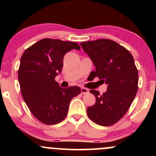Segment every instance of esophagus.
I'll return each instance as SVG.
<instances>
[{"mask_svg": "<svg viewBox=\"0 0 156 156\" xmlns=\"http://www.w3.org/2000/svg\"><path fill=\"white\" fill-rule=\"evenodd\" d=\"M80 91H81V94H87V93L89 92L88 89H86V88H84V87H81V88H80Z\"/></svg>", "mask_w": 156, "mask_h": 156, "instance_id": "esophagus-1", "label": "esophagus"}]
</instances>
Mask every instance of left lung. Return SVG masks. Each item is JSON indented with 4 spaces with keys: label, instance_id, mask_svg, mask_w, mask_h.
I'll list each match as a JSON object with an SVG mask.
<instances>
[{
    "label": "left lung",
    "instance_id": "8db88e82",
    "mask_svg": "<svg viewBox=\"0 0 156 156\" xmlns=\"http://www.w3.org/2000/svg\"><path fill=\"white\" fill-rule=\"evenodd\" d=\"M80 45L95 66L90 75L107 85L103 94L89 91L96 102L87 108V115L96 124L110 126L126 114L136 94L139 76L134 59L126 48L110 39L83 42Z\"/></svg>",
    "mask_w": 156,
    "mask_h": 156
}]
</instances>
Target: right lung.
I'll list each match as a JSON object with an SVG mask.
<instances>
[{
	"instance_id": "1",
	"label": "right lung",
	"mask_w": 156,
	"mask_h": 156,
	"mask_svg": "<svg viewBox=\"0 0 156 156\" xmlns=\"http://www.w3.org/2000/svg\"><path fill=\"white\" fill-rule=\"evenodd\" d=\"M76 42L42 39L27 48L22 55L18 80L23 100L30 112L41 122L55 125L67 114L69 103L80 94L78 87L61 88L55 77L62 72L64 56Z\"/></svg>"
}]
</instances>
